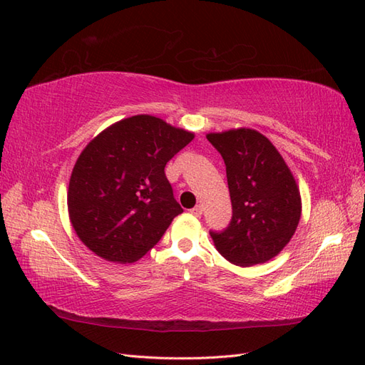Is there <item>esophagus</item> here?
Returning <instances> with one entry per match:
<instances>
[{
  "instance_id": "34e87169",
  "label": "esophagus",
  "mask_w": 365,
  "mask_h": 365,
  "mask_svg": "<svg viewBox=\"0 0 365 365\" xmlns=\"http://www.w3.org/2000/svg\"><path fill=\"white\" fill-rule=\"evenodd\" d=\"M202 207H200V205H197V207H194L192 210H190V212L192 214V216H195V217H200L202 216Z\"/></svg>"
}]
</instances>
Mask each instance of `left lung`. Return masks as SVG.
Masks as SVG:
<instances>
[{
    "instance_id": "left-lung-1",
    "label": "left lung",
    "mask_w": 365,
    "mask_h": 365,
    "mask_svg": "<svg viewBox=\"0 0 365 365\" xmlns=\"http://www.w3.org/2000/svg\"><path fill=\"white\" fill-rule=\"evenodd\" d=\"M208 142L227 166L232 217L223 231H210L231 264L251 267L277 256L301 219V194L282 155L255 129L211 133Z\"/></svg>"
}]
</instances>
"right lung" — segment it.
<instances>
[{
	"mask_svg": "<svg viewBox=\"0 0 365 365\" xmlns=\"http://www.w3.org/2000/svg\"><path fill=\"white\" fill-rule=\"evenodd\" d=\"M192 138L146 114L120 120L93 138L68 191L71 223L83 244L109 262L143 257L183 212L165 166Z\"/></svg>",
	"mask_w": 365,
	"mask_h": 365,
	"instance_id": "right-lung-1",
	"label": "right lung"
}]
</instances>
